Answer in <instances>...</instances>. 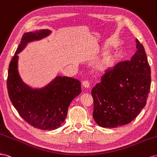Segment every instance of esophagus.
<instances>
[{
  "label": "esophagus",
  "instance_id": "34e87169",
  "mask_svg": "<svg viewBox=\"0 0 157 157\" xmlns=\"http://www.w3.org/2000/svg\"><path fill=\"white\" fill-rule=\"evenodd\" d=\"M82 84H83V87H85L86 88L90 87V82L87 81V80H85V81H83L82 82Z\"/></svg>",
  "mask_w": 157,
  "mask_h": 157
}]
</instances>
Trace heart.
I'll use <instances>...</instances> for the list:
<instances>
[{"label":"heart","mask_w":157,"mask_h":157,"mask_svg":"<svg viewBox=\"0 0 157 157\" xmlns=\"http://www.w3.org/2000/svg\"><path fill=\"white\" fill-rule=\"evenodd\" d=\"M112 64V58L110 56H107L98 62V67L100 71H104L109 68Z\"/></svg>","instance_id":"obj_1"}]
</instances>
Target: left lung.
Returning <instances> with one entry per match:
<instances>
[{
  "instance_id": "obj_1",
  "label": "left lung",
  "mask_w": 157,
  "mask_h": 157,
  "mask_svg": "<svg viewBox=\"0 0 157 157\" xmlns=\"http://www.w3.org/2000/svg\"><path fill=\"white\" fill-rule=\"evenodd\" d=\"M130 61L105 71L91 90L93 117L99 126L114 128L131 123L145 106L151 89V67L144 48L136 40Z\"/></svg>"
}]
</instances>
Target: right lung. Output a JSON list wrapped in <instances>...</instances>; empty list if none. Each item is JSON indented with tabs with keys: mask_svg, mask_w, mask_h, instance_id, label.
Returning <instances> with one entry per match:
<instances>
[{
	"mask_svg": "<svg viewBox=\"0 0 157 157\" xmlns=\"http://www.w3.org/2000/svg\"><path fill=\"white\" fill-rule=\"evenodd\" d=\"M49 30H40L22 36L21 44L10 62L7 90L10 101L21 117L40 129L59 128L65 121L68 107L82 92L81 83L69 77H57L41 90H33L24 83L17 70L18 56L27 42L50 34Z\"/></svg>",
	"mask_w": 157,
	"mask_h": 157,
	"instance_id": "add662e5",
	"label": "right lung"
}]
</instances>
